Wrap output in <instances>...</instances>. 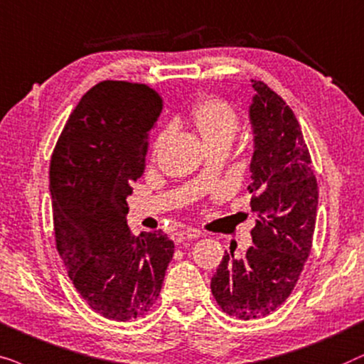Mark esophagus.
Masks as SVG:
<instances>
[{"mask_svg": "<svg viewBox=\"0 0 364 364\" xmlns=\"http://www.w3.org/2000/svg\"><path fill=\"white\" fill-rule=\"evenodd\" d=\"M196 232L195 231H176L171 235V240L174 243H183V241H188V240H195L196 238Z\"/></svg>", "mask_w": 364, "mask_h": 364, "instance_id": "esophagus-1", "label": "esophagus"}]
</instances>
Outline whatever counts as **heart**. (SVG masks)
Instances as JSON below:
<instances>
[{
    "label": "heart",
    "mask_w": 364,
    "mask_h": 364,
    "mask_svg": "<svg viewBox=\"0 0 364 364\" xmlns=\"http://www.w3.org/2000/svg\"><path fill=\"white\" fill-rule=\"evenodd\" d=\"M191 124L200 134L205 148L228 146L232 143L240 129L238 114L226 101L218 98H206L198 101L191 109ZM168 139V132L159 133L154 141V153L164 146Z\"/></svg>",
    "instance_id": "1"
}]
</instances>
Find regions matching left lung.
I'll use <instances>...</instances> for the list:
<instances>
[{
  "label": "left lung",
  "mask_w": 364,
  "mask_h": 364,
  "mask_svg": "<svg viewBox=\"0 0 364 364\" xmlns=\"http://www.w3.org/2000/svg\"><path fill=\"white\" fill-rule=\"evenodd\" d=\"M251 83L253 246L243 256L226 251L211 278L216 303L238 319L266 316L287 301L311 251L318 208L316 176L296 116L268 85Z\"/></svg>",
  "instance_id": "obj_1"
}]
</instances>
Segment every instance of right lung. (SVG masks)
<instances>
[{"label":"right lung","instance_id":"add662e5","mask_svg":"<svg viewBox=\"0 0 364 364\" xmlns=\"http://www.w3.org/2000/svg\"><path fill=\"white\" fill-rule=\"evenodd\" d=\"M161 109L146 85L101 81L73 109L51 158L58 253L90 308L114 321L153 306L174 253L163 231L132 236L126 225Z\"/></svg>","mask_w":364,"mask_h":364}]
</instances>
